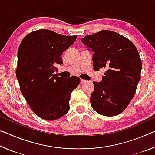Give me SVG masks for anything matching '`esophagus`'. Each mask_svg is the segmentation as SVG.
Returning a JSON list of instances; mask_svg holds the SVG:
<instances>
[{"instance_id": "esophagus-1", "label": "esophagus", "mask_w": 155, "mask_h": 155, "mask_svg": "<svg viewBox=\"0 0 155 155\" xmlns=\"http://www.w3.org/2000/svg\"><path fill=\"white\" fill-rule=\"evenodd\" d=\"M87 82V81L84 80V79H81V83H85Z\"/></svg>"}]
</instances>
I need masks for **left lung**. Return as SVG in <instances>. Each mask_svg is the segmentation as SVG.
<instances>
[{
    "label": "left lung",
    "instance_id": "left-lung-1",
    "mask_svg": "<svg viewBox=\"0 0 155 155\" xmlns=\"http://www.w3.org/2000/svg\"><path fill=\"white\" fill-rule=\"evenodd\" d=\"M81 41L94 52V69L105 68L101 82H93L90 102L94 111L114 116L124 111L135 95L141 78V60L135 46L114 31L103 30Z\"/></svg>",
    "mask_w": 155,
    "mask_h": 155
}]
</instances>
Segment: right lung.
I'll use <instances>...</instances> for the list:
<instances>
[{
    "instance_id": "obj_1",
    "label": "right lung",
    "mask_w": 155,
    "mask_h": 155,
    "mask_svg": "<svg viewBox=\"0 0 155 155\" xmlns=\"http://www.w3.org/2000/svg\"><path fill=\"white\" fill-rule=\"evenodd\" d=\"M77 36H65L40 29L26 35L18 51L16 77L20 91L35 114L44 120H54L70 109V94L80 78L59 77L55 65L63 64L61 55Z\"/></svg>"
}]
</instances>
